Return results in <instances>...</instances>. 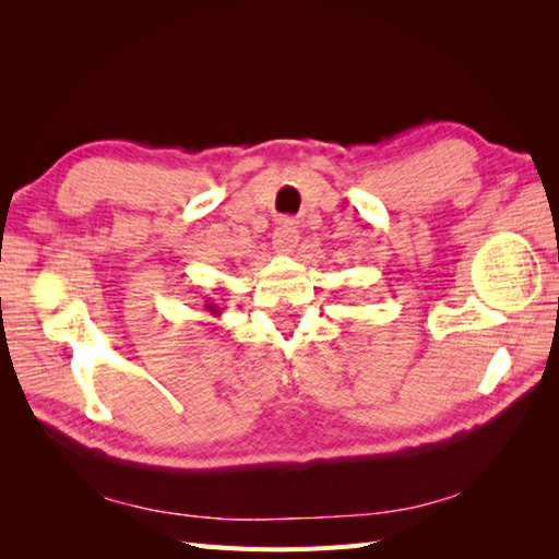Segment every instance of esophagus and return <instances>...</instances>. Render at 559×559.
I'll use <instances>...</instances> for the list:
<instances>
[{
    "instance_id": "34e87169",
    "label": "esophagus",
    "mask_w": 559,
    "mask_h": 559,
    "mask_svg": "<svg viewBox=\"0 0 559 559\" xmlns=\"http://www.w3.org/2000/svg\"><path fill=\"white\" fill-rule=\"evenodd\" d=\"M298 245V230L294 228V224H280L273 233V249L277 253H292L294 247Z\"/></svg>"
}]
</instances>
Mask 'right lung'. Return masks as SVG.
<instances>
[{
    "mask_svg": "<svg viewBox=\"0 0 559 559\" xmlns=\"http://www.w3.org/2000/svg\"><path fill=\"white\" fill-rule=\"evenodd\" d=\"M205 308H207L214 317H222V308H218V302H214L212 298H207V300H205Z\"/></svg>",
    "mask_w": 559,
    "mask_h": 559,
    "instance_id": "obj_1",
    "label": "right lung"
}]
</instances>
